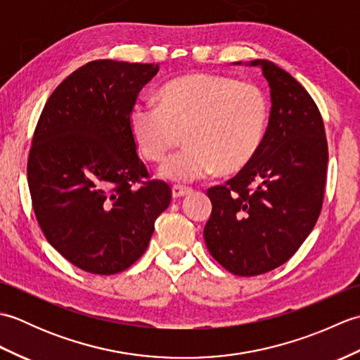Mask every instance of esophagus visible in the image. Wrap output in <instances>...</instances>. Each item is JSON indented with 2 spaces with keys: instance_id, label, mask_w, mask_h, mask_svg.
I'll return each mask as SVG.
<instances>
[{
  "instance_id": "esophagus-1",
  "label": "esophagus",
  "mask_w": 360,
  "mask_h": 360,
  "mask_svg": "<svg viewBox=\"0 0 360 360\" xmlns=\"http://www.w3.org/2000/svg\"><path fill=\"white\" fill-rule=\"evenodd\" d=\"M192 193V188L190 187H186V186H173L172 187V196L173 198H182L186 195H190Z\"/></svg>"
}]
</instances>
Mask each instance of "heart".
Here are the masks:
<instances>
[{
	"label": "heart",
	"instance_id": "obj_1",
	"mask_svg": "<svg viewBox=\"0 0 360 360\" xmlns=\"http://www.w3.org/2000/svg\"><path fill=\"white\" fill-rule=\"evenodd\" d=\"M267 119L269 101L255 83L196 72L165 83L158 106L134 103L127 125L137 151L153 164L162 162L184 131L187 147L168 159L159 174L190 182L217 168L223 174L243 170L262 148Z\"/></svg>",
	"mask_w": 360,
	"mask_h": 360
}]
</instances>
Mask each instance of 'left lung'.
Returning a JSON list of instances; mask_svg holds the SVG:
<instances>
[{"mask_svg": "<svg viewBox=\"0 0 360 360\" xmlns=\"http://www.w3.org/2000/svg\"><path fill=\"white\" fill-rule=\"evenodd\" d=\"M246 65L269 83V124L250 164L207 190L204 227L212 257L240 277L269 272L302 246L322 210L328 165L323 120L308 91L269 60Z\"/></svg>", "mask_w": 360, "mask_h": 360, "instance_id": "obj_1", "label": "left lung"}]
</instances>
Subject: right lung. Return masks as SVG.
<instances>
[{
  "label": "right lung",
  "instance_id": "add662e5",
  "mask_svg": "<svg viewBox=\"0 0 360 360\" xmlns=\"http://www.w3.org/2000/svg\"><path fill=\"white\" fill-rule=\"evenodd\" d=\"M156 65L94 60L60 83L46 102L27 160L35 217L51 246L97 275L128 269L148 248L172 201L148 181L127 117Z\"/></svg>",
  "mask_w": 360,
  "mask_h": 360
}]
</instances>
